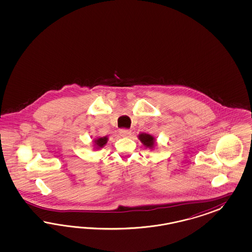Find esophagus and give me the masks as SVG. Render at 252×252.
<instances>
[{"instance_id":"34e87169","label":"esophagus","mask_w":252,"mask_h":252,"mask_svg":"<svg viewBox=\"0 0 252 252\" xmlns=\"http://www.w3.org/2000/svg\"><path fill=\"white\" fill-rule=\"evenodd\" d=\"M119 133L120 135L124 137H129L131 135V130L129 129H120L119 130Z\"/></svg>"}]
</instances>
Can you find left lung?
<instances>
[{
    "instance_id": "left-lung-1",
    "label": "left lung",
    "mask_w": 252,
    "mask_h": 252,
    "mask_svg": "<svg viewBox=\"0 0 252 252\" xmlns=\"http://www.w3.org/2000/svg\"><path fill=\"white\" fill-rule=\"evenodd\" d=\"M138 139L141 141V143L145 146L146 148H149L153 150L154 146L156 144L155 142V137H153L152 135L146 134V133H141L138 135Z\"/></svg>"
}]
</instances>
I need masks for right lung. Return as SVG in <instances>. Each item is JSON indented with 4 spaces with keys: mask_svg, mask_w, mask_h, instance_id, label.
<instances>
[{
    "mask_svg": "<svg viewBox=\"0 0 252 252\" xmlns=\"http://www.w3.org/2000/svg\"><path fill=\"white\" fill-rule=\"evenodd\" d=\"M107 141H108V137H107V136L95 138V139L93 140V143H94L93 147H94L95 150H100L101 148H103V147L105 146Z\"/></svg>",
    "mask_w": 252,
    "mask_h": 252,
    "instance_id": "add662e5",
    "label": "right lung"
}]
</instances>
